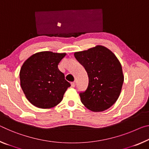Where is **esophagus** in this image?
I'll list each match as a JSON object with an SVG mask.
<instances>
[{"label":"esophagus","instance_id":"1","mask_svg":"<svg viewBox=\"0 0 149 149\" xmlns=\"http://www.w3.org/2000/svg\"><path fill=\"white\" fill-rule=\"evenodd\" d=\"M71 85H72V87H75V81H74V82H72V83H71Z\"/></svg>","mask_w":149,"mask_h":149}]
</instances>
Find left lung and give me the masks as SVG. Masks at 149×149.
<instances>
[{
    "label": "left lung",
    "mask_w": 149,
    "mask_h": 149,
    "mask_svg": "<svg viewBox=\"0 0 149 149\" xmlns=\"http://www.w3.org/2000/svg\"><path fill=\"white\" fill-rule=\"evenodd\" d=\"M74 56L89 77L87 89L79 93L81 103L93 112L111 107L119 98L124 81L122 66L116 56L101 45L77 52Z\"/></svg>",
    "instance_id": "left-lung-1"
}]
</instances>
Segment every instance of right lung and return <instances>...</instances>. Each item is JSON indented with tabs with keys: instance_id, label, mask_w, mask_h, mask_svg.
<instances>
[{
	"instance_id": "obj_1",
	"label": "right lung",
	"mask_w": 149,
	"mask_h": 149,
	"mask_svg": "<svg viewBox=\"0 0 149 149\" xmlns=\"http://www.w3.org/2000/svg\"><path fill=\"white\" fill-rule=\"evenodd\" d=\"M65 53L40 52L30 56L21 67L20 86L28 101L41 109L58 105L70 84L58 69Z\"/></svg>"
}]
</instances>
